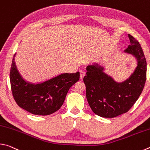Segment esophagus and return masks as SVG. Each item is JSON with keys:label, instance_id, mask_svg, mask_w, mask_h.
Instances as JSON below:
<instances>
[{"label": "esophagus", "instance_id": "obj_1", "mask_svg": "<svg viewBox=\"0 0 150 150\" xmlns=\"http://www.w3.org/2000/svg\"><path fill=\"white\" fill-rule=\"evenodd\" d=\"M84 75H85V71L83 70H81L80 71V79L81 80L83 79Z\"/></svg>", "mask_w": 150, "mask_h": 150}]
</instances>
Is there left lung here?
I'll return each mask as SVG.
<instances>
[{"mask_svg":"<svg viewBox=\"0 0 150 150\" xmlns=\"http://www.w3.org/2000/svg\"><path fill=\"white\" fill-rule=\"evenodd\" d=\"M130 45L125 52L134 56L137 67L129 79L117 83L98 64L86 67L83 78L87 101L93 112L102 117L113 118L127 113L140 96L146 80L147 63L139 42L129 34Z\"/></svg>","mask_w":150,"mask_h":150,"instance_id":"1","label":"left lung"}]
</instances>
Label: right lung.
Listing matches in <instances>:
<instances>
[{"label":"right lung","mask_w":150,"mask_h":150,"mask_svg":"<svg viewBox=\"0 0 150 150\" xmlns=\"http://www.w3.org/2000/svg\"><path fill=\"white\" fill-rule=\"evenodd\" d=\"M16 54L11 66L10 80L12 95L17 104L34 115H48L63 105L67 92L79 79L80 73H62L41 83L25 81L15 63Z\"/></svg>","instance_id":"right-lung-1"}]
</instances>
